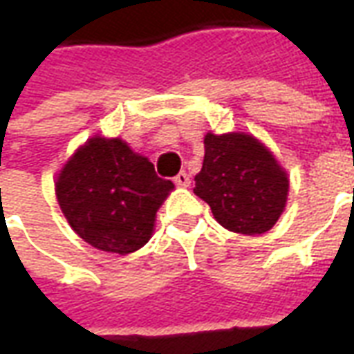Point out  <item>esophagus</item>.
<instances>
[{"mask_svg": "<svg viewBox=\"0 0 354 354\" xmlns=\"http://www.w3.org/2000/svg\"><path fill=\"white\" fill-rule=\"evenodd\" d=\"M174 184H176L178 187H187V185H189V174H187V172H180V174L174 178Z\"/></svg>", "mask_w": 354, "mask_h": 354, "instance_id": "1", "label": "esophagus"}]
</instances>
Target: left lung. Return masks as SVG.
<instances>
[{
  "instance_id": "1",
  "label": "left lung",
  "mask_w": 354,
  "mask_h": 354,
  "mask_svg": "<svg viewBox=\"0 0 354 354\" xmlns=\"http://www.w3.org/2000/svg\"><path fill=\"white\" fill-rule=\"evenodd\" d=\"M193 192L208 203L216 222L225 230L261 235L281 218L288 176L273 153L250 134L208 132Z\"/></svg>"
}]
</instances>
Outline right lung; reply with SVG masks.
I'll use <instances>...</instances> for the list:
<instances>
[{"instance_id": "1", "label": "right lung", "mask_w": 354, "mask_h": 354, "mask_svg": "<svg viewBox=\"0 0 354 354\" xmlns=\"http://www.w3.org/2000/svg\"><path fill=\"white\" fill-rule=\"evenodd\" d=\"M55 189L66 220L85 243L124 256L149 241L174 184L157 176L153 162L121 138L93 136L60 170Z\"/></svg>"}]
</instances>
